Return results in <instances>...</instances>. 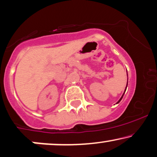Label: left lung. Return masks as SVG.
Returning <instances> with one entry per match:
<instances>
[{"mask_svg": "<svg viewBox=\"0 0 157 157\" xmlns=\"http://www.w3.org/2000/svg\"><path fill=\"white\" fill-rule=\"evenodd\" d=\"M127 86H126V88H125V91H126V90H127ZM125 91H124V94H122V96H121V98H120V99H119V101H118V102H117V103H119V102H120V101H121V99H122V98H123L124 94V93H125Z\"/></svg>", "mask_w": 157, "mask_h": 157, "instance_id": "1", "label": "left lung"}]
</instances>
